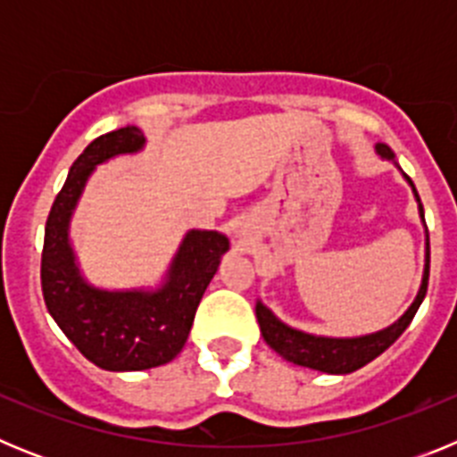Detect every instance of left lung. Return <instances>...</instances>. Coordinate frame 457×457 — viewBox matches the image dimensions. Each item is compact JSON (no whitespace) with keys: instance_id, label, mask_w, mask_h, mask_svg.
Instances as JSON below:
<instances>
[{"instance_id":"obj_1","label":"left lung","mask_w":457,"mask_h":457,"mask_svg":"<svg viewBox=\"0 0 457 457\" xmlns=\"http://www.w3.org/2000/svg\"><path fill=\"white\" fill-rule=\"evenodd\" d=\"M375 151L385 160H394V153L385 144H378ZM395 162V160H394ZM407 179V183L411 185V192L419 201V212H421L423 220V205L419 199V192L411 183V179L407 173H403ZM426 224V220H423ZM428 277H430V240H428V226H426V268H423V278L421 288L417 293V300L411 302L410 309L403 313V318L398 322H394L386 329H379V332L369 334V337H357V338H329V337H313V334L300 332V329H293L286 322L278 320L272 311L263 304V302H256V318L258 325H261V334H263L265 343L274 353H278L286 361H293L297 366H306V369L322 370V373L332 375H345L353 373V370L361 369L369 361H373L375 357L385 353L391 343H395V338L401 337L407 329V325L411 322L414 313L421 306L423 297H426L428 290Z\"/></svg>"}]
</instances>
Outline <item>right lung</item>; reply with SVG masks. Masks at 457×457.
<instances>
[{
  "label": "right lung",
  "instance_id": "1",
  "mask_svg": "<svg viewBox=\"0 0 457 457\" xmlns=\"http://www.w3.org/2000/svg\"><path fill=\"white\" fill-rule=\"evenodd\" d=\"M144 144L139 128L125 125L84 148L52 204L40 258L50 316L88 361L116 373L169 364L183 350L196 306L228 252L221 233L189 231L157 290H103L84 281L68 240L72 210L93 169L120 153L141 151Z\"/></svg>",
  "mask_w": 457,
  "mask_h": 457
}]
</instances>
